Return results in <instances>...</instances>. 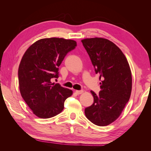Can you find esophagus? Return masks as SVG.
<instances>
[{
	"mask_svg": "<svg viewBox=\"0 0 151 151\" xmlns=\"http://www.w3.org/2000/svg\"><path fill=\"white\" fill-rule=\"evenodd\" d=\"M75 93L77 95H81V94L82 93H84V91H83V90H76L75 91Z\"/></svg>",
	"mask_w": 151,
	"mask_h": 151,
	"instance_id": "obj_1",
	"label": "esophagus"
}]
</instances>
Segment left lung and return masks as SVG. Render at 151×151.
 Segmentation results:
<instances>
[{
  "label": "left lung",
  "mask_w": 151,
  "mask_h": 151,
  "mask_svg": "<svg viewBox=\"0 0 151 151\" xmlns=\"http://www.w3.org/2000/svg\"><path fill=\"white\" fill-rule=\"evenodd\" d=\"M82 43L101 79L99 95L91 91L94 102L85 109L86 117L100 127L107 126L120 116L132 91L129 62L116 45L102 37L86 38Z\"/></svg>",
  "instance_id": "left-lung-1"
}]
</instances>
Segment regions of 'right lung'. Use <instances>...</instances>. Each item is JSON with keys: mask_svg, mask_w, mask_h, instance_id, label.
<instances>
[{"mask_svg": "<svg viewBox=\"0 0 151 151\" xmlns=\"http://www.w3.org/2000/svg\"><path fill=\"white\" fill-rule=\"evenodd\" d=\"M76 42L72 40L50 37L41 39L24 52L18 69L19 90L33 114L42 119L59 114L64 102L73 91L51 80L58 78V67Z\"/></svg>", "mask_w": 151, "mask_h": 151, "instance_id": "add662e5", "label": "right lung"}]
</instances>
